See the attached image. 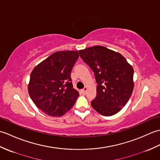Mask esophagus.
<instances>
[{"instance_id": "1", "label": "esophagus", "mask_w": 160, "mask_h": 160, "mask_svg": "<svg viewBox=\"0 0 160 160\" xmlns=\"http://www.w3.org/2000/svg\"><path fill=\"white\" fill-rule=\"evenodd\" d=\"M87 87H85L84 88V89L82 90V93H84V94H85L86 93H87Z\"/></svg>"}]
</instances>
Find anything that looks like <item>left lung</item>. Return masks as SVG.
Listing matches in <instances>:
<instances>
[{"label": "left lung", "mask_w": 160, "mask_h": 160, "mask_svg": "<svg viewBox=\"0 0 160 160\" xmlns=\"http://www.w3.org/2000/svg\"><path fill=\"white\" fill-rule=\"evenodd\" d=\"M79 53L93 70L98 83L91 106L104 116L117 113L127 103L133 90V68L122 54L103 46L91 47Z\"/></svg>", "instance_id": "left-lung-1"}]
</instances>
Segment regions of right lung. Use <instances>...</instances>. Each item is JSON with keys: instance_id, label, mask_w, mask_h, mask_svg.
I'll return each mask as SVG.
<instances>
[{"instance_id": "obj_1", "label": "right lung", "mask_w": 160, "mask_h": 160, "mask_svg": "<svg viewBox=\"0 0 160 160\" xmlns=\"http://www.w3.org/2000/svg\"><path fill=\"white\" fill-rule=\"evenodd\" d=\"M78 57V51H59L32 70L29 95L43 113L60 117L73 107L79 92L73 89L71 71Z\"/></svg>"}]
</instances>
